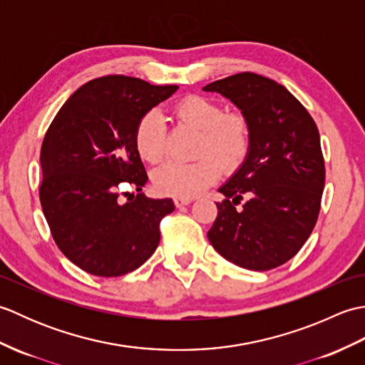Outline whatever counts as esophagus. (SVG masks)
I'll list each match as a JSON object with an SVG mask.
<instances>
[{
	"mask_svg": "<svg viewBox=\"0 0 365 365\" xmlns=\"http://www.w3.org/2000/svg\"><path fill=\"white\" fill-rule=\"evenodd\" d=\"M191 197H175L174 199V204H175V207H178V208H180V207H183V205H188L190 202H191Z\"/></svg>",
	"mask_w": 365,
	"mask_h": 365,
	"instance_id": "1",
	"label": "esophagus"
}]
</instances>
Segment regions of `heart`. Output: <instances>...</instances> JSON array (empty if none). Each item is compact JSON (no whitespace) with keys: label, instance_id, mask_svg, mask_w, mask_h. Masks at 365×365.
Returning <instances> with one entry per match:
<instances>
[{"label":"heart","instance_id":"b5f03b06","mask_svg":"<svg viewBox=\"0 0 365 365\" xmlns=\"http://www.w3.org/2000/svg\"><path fill=\"white\" fill-rule=\"evenodd\" d=\"M175 118L196 127L202 133L196 161L182 163L169 160L152 173L153 187L161 195L173 197H191L212 185L221 174V165L237 168L251 149V123L246 114L224 108L212 98L187 96L173 106ZM135 149L145 163L155 165L166 152L165 119L157 110L139 118L133 133ZM215 154L219 159L211 157Z\"/></svg>","mask_w":365,"mask_h":365}]
</instances>
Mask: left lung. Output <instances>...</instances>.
<instances>
[{"instance_id": "8db88e82", "label": "left lung", "mask_w": 365, "mask_h": 365, "mask_svg": "<svg viewBox=\"0 0 365 365\" xmlns=\"http://www.w3.org/2000/svg\"><path fill=\"white\" fill-rule=\"evenodd\" d=\"M204 91L230 98L251 123V149L220 188L208 240L235 265L267 271L284 265L319 220L324 160L312 115L282 84L242 72Z\"/></svg>"}]
</instances>
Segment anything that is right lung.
<instances>
[{
  "label": "right lung",
  "instance_id": "right-lung-1",
  "mask_svg": "<svg viewBox=\"0 0 365 365\" xmlns=\"http://www.w3.org/2000/svg\"><path fill=\"white\" fill-rule=\"evenodd\" d=\"M175 91L106 75L75 91L46 130L42 210L61 252L89 274H127L157 250L160 222L174 204L139 192L149 177L133 133L139 118ZM127 187L138 195L123 205L120 195Z\"/></svg>",
  "mask_w": 365,
  "mask_h": 365
}]
</instances>
